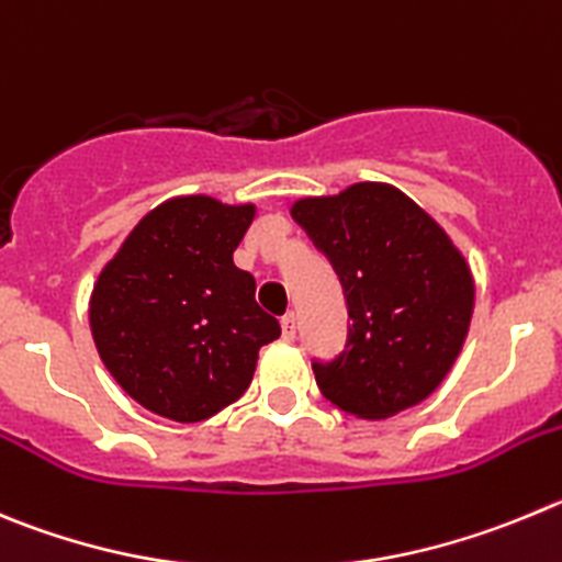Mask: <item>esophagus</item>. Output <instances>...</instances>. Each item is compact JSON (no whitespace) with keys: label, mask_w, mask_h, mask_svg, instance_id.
Returning a JSON list of instances; mask_svg holds the SVG:
<instances>
[{"label":"esophagus","mask_w":562,"mask_h":562,"mask_svg":"<svg viewBox=\"0 0 562 562\" xmlns=\"http://www.w3.org/2000/svg\"><path fill=\"white\" fill-rule=\"evenodd\" d=\"M282 338L285 340L296 338V316H293V313L282 316Z\"/></svg>","instance_id":"obj_1"}]
</instances>
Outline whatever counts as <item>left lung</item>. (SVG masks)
Instances as JSON below:
<instances>
[{
  "instance_id": "8db88e82",
  "label": "left lung",
  "mask_w": 562,
  "mask_h": 562,
  "mask_svg": "<svg viewBox=\"0 0 562 562\" xmlns=\"http://www.w3.org/2000/svg\"><path fill=\"white\" fill-rule=\"evenodd\" d=\"M291 216L333 263L352 318L344 352L313 363L324 400L371 422L427 400L474 313V277L452 238L387 182L296 199Z\"/></svg>"
}]
</instances>
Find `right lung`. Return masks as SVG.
<instances>
[{
  "label": "right lung",
  "mask_w": 562,
  "mask_h": 562,
  "mask_svg": "<svg viewBox=\"0 0 562 562\" xmlns=\"http://www.w3.org/2000/svg\"><path fill=\"white\" fill-rule=\"evenodd\" d=\"M255 210L204 193L166 199L99 271L93 344L146 411L180 424L216 416L244 396L260 346L280 338L255 302V277L233 263Z\"/></svg>",
  "instance_id": "obj_1"
}]
</instances>
